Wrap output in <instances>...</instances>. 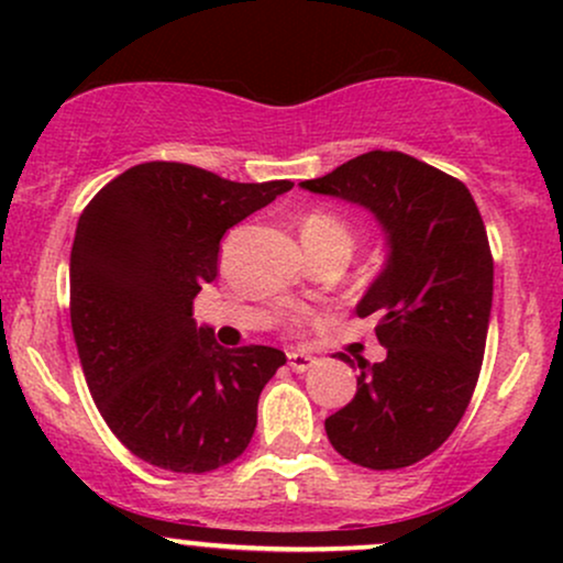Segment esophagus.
<instances>
[{"instance_id":"esophagus-1","label":"esophagus","mask_w":563,"mask_h":563,"mask_svg":"<svg viewBox=\"0 0 563 563\" xmlns=\"http://www.w3.org/2000/svg\"><path fill=\"white\" fill-rule=\"evenodd\" d=\"M314 363H318V360H314L312 354H307V352H290L288 354V365H290V371H294V373H307Z\"/></svg>"}]
</instances>
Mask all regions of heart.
<instances>
[{
  "mask_svg": "<svg viewBox=\"0 0 563 563\" xmlns=\"http://www.w3.org/2000/svg\"><path fill=\"white\" fill-rule=\"evenodd\" d=\"M301 238L307 245H320V243H346L352 245V230L341 217L331 214V211H312V214L303 217L301 222Z\"/></svg>",
  "mask_w": 563,
  "mask_h": 563,
  "instance_id": "1",
  "label": "heart"
}]
</instances>
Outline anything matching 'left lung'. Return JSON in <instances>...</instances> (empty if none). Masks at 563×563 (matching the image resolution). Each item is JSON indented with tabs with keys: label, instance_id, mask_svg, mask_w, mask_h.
I'll list each match as a JSON object with an SVG mask.
<instances>
[{
	"label": "left lung",
	"instance_id": "1",
	"mask_svg": "<svg viewBox=\"0 0 563 563\" xmlns=\"http://www.w3.org/2000/svg\"><path fill=\"white\" fill-rule=\"evenodd\" d=\"M303 190L365 206L389 260L357 303L376 318L384 363H357V394L325 418L339 455L373 471L423 461L442 448L479 380L493 254L482 214L461 179L399 151H371L301 183Z\"/></svg>",
	"mask_w": 563,
	"mask_h": 563
}]
</instances>
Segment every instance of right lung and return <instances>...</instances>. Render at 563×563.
<instances>
[{"label": "right lung", "instance_id": "add662e5", "mask_svg": "<svg viewBox=\"0 0 563 563\" xmlns=\"http://www.w3.org/2000/svg\"><path fill=\"white\" fill-rule=\"evenodd\" d=\"M294 183H230L151 161L89 200L70 249V328L97 410L151 466L206 474L249 448L260 394L286 354L224 349L192 320L222 235Z\"/></svg>", "mask_w": 563, "mask_h": 563}]
</instances>
